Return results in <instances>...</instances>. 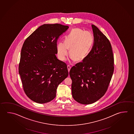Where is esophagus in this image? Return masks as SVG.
Wrapping results in <instances>:
<instances>
[{
	"label": "esophagus",
	"mask_w": 134,
	"mask_h": 134,
	"mask_svg": "<svg viewBox=\"0 0 134 134\" xmlns=\"http://www.w3.org/2000/svg\"><path fill=\"white\" fill-rule=\"evenodd\" d=\"M67 68H68V71L69 72L70 71V68H71V67H70V65H68L67 66Z\"/></svg>",
	"instance_id": "esophagus-1"
}]
</instances>
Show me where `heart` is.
<instances>
[{
    "label": "heart",
    "instance_id": "b5f03b06",
    "mask_svg": "<svg viewBox=\"0 0 134 134\" xmlns=\"http://www.w3.org/2000/svg\"><path fill=\"white\" fill-rule=\"evenodd\" d=\"M94 43V37L88 31L79 28L73 29L64 39V43L57 44V51L59 59L64 61L70 50V57L75 61H81L88 54Z\"/></svg>",
    "mask_w": 134,
    "mask_h": 134
}]
</instances>
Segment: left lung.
<instances>
[{
    "mask_svg": "<svg viewBox=\"0 0 134 134\" xmlns=\"http://www.w3.org/2000/svg\"><path fill=\"white\" fill-rule=\"evenodd\" d=\"M94 45L82 62L70 71L73 98L83 104L94 103L105 94L114 71V57L109 40L92 25Z\"/></svg>",
    "mask_w": 134,
    "mask_h": 134,
    "instance_id": "obj_1",
    "label": "left lung"
}]
</instances>
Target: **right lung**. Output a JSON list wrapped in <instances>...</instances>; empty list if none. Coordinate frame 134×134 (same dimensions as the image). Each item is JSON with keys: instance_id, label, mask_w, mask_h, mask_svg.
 I'll use <instances>...</instances> for the list:
<instances>
[{"instance_id": "add662e5", "label": "right lung", "mask_w": 134, "mask_h": 134, "mask_svg": "<svg viewBox=\"0 0 134 134\" xmlns=\"http://www.w3.org/2000/svg\"><path fill=\"white\" fill-rule=\"evenodd\" d=\"M69 28L60 24H44L24 42L19 73L25 93L36 103L53 100L58 86L68 77L66 64L55 54L57 40Z\"/></svg>"}]
</instances>
